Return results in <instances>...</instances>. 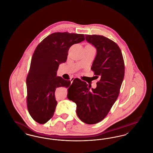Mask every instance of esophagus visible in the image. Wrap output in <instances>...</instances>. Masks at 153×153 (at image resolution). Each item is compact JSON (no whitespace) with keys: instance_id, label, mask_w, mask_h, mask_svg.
<instances>
[{"instance_id":"34e87169","label":"esophagus","mask_w":153,"mask_h":153,"mask_svg":"<svg viewBox=\"0 0 153 153\" xmlns=\"http://www.w3.org/2000/svg\"><path fill=\"white\" fill-rule=\"evenodd\" d=\"M75 79V77H72V78H71V79H70V81H71V84L73 82V80Z\"/></svg>"}]
</instances>
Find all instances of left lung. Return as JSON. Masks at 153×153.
Segmentation results:
<instances>
[{"label":"left lung","instance_id":"obj_1","mask_svg":"<svg viewBox=\"0 0 153 153\" xmlns=\"http://www.w3.org/2000/svg\"><path fill=\"white\" fill-rule=\"evenodd\" d=\"M85 39L96 49L91 69L100 79L96 88L91 89L86 82L75 79L67 97L76 104L80 120L94 124L105 118L116 102L124 76V63L120 49L108 38L85 35Z\"/></svg>","mask_w":153,"mask_h":153}]
</instances>
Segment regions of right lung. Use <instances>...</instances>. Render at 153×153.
<instances>
[{
    "instance_id": "1",
    "label": "right lung",
    "mask_w": 153,
    "mask_h": 153,
    "mask_svg": "<svg viewBox=\"0 0 153 153\" xmlns=\"http://www.w3.org/2000/svg\"><path fill=\"white\" fill-rule=\"evenodd\" d=\"M84 39V34L57 32L46 37L37 46L26 79L27 108L37 123H46L53 116L57 104L56 88L71 87L69 80L57 76L58 66L65 62L70 47Z\"/></svg>"
}]
</instances>
